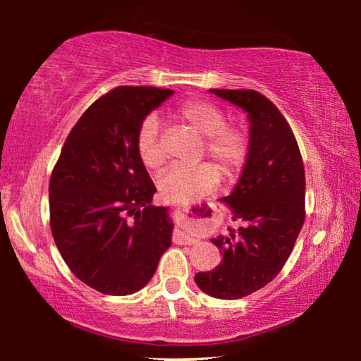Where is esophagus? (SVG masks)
<instances>
[{
  "mask_svg": "<svg viewBox=\"0 0 361 361\" xmlns=\"http://www.w3.org/2000/svg\"><path fill=\"white\" fill-rule=\"evenodd\" d=\"M174 240L177 241V243H180V245H194V243H197V240L194 238V236H190L189 233H185L184 230H176Z\"/></svg>",
  "mask_w": 361,
  "mask_h": 361,
  "instance_id": "obj_1",
  "label": "esophagus"
}]
</instances>
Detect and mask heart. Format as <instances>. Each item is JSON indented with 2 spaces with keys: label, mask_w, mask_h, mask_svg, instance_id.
<instances>
[{
  "label": "heart",
  "mask_w": 361,
  "mask_h": 361,
  "mask_svg": "<svg viewBox=\"0 0 361 361\" xmlns=\"http://www.w3.org/2000/svg\"><path fill=\"white\" fill-rule=\"evenodd\" d=\"M172 116L204 137L202 151L215 161L226 179H233L238 174L248 157V137L240 128L226 125V116L219 105L209 100H187L174 108ZM136 152L147 171L161 169L166 162L156 116H146L137 128ZM216 182L219 172L205 162L197 166H176L157 179V190L166 202L187 205L209 194Z\"/></svg>",
  "instance_id": "heart-1"
}]
</instances>
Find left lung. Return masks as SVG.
Returning <instances> with one entry per match:
<instances>
[{
    "instance_id": "obj_1",
    "label": "left lung",
    "mask_w": 361,
    "mask_h": 361,
    "mask_svg": "<svg viewBox=\"0 0 361 361\" xmlns=\"http://www.w3.org/2000/svg\"><path fill=\"white\" fill-rule=\"evenodd\" d=\"M248 113L250 146L235 190L221 202L241 221L212 238L221 263L195 283L216 299H241L271 283L288 261L305 219V174L289 123L256 90H210Z\"/></svg>"
}]
</instances>
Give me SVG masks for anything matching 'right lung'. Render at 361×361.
Listing matches in <instances>:
<instances>
[{
  "label": "right lung",
  "instance_id": "add662e5",
  "mask_svg": "<svg viewBox=\"0 0 361 361\" xmlns=\"http://www.w3.org/2000/svg\"><path fill=\"white\" fill-rule=\"evenodd\" d=\"M156 87H118L75 123L49 182L51 231L82 283L108 295L149 283L171 246L167 207L136 152L141 121L172 95Z\"/></svg>",
  "mask_w": 361,
  "mask_h": 361
}]
</instances>
